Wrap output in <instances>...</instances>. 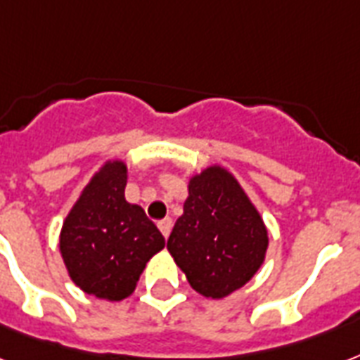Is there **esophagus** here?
Returning a JSON list of instances; mask_svg holds the SVG:
<instances>
[{
  "label": "esophagus",
  "mask_w": 360,
  "mask_h": 360,
  "mask_svg": "<svg viewBox=\"0 0 360 360\" xmlns=\"http://www.w3.org/2000/svg\"><path fill=\"white\" fill-rule=\"evenodd\" d=\"M172 226H174V221H172L169 217H166V219L158 221V229H160V232L164 238H168L169 232H172Z\"/></svg>",
  "instance_id": "34e87169"
}]
</instances>
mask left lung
<instances>
[{
    "label": "left lung",
    "mask_w": 360,
    "mask_h": 360,
    "mask_svg": "<svg viewBox=\"0 0 360 360\" xmlns=\"http://www.w3.org/2000/svg\"><path fill=\"white\" fill-rule=\"evenodd\" d=\"M268 230L229 169L210 166L188 181L183 215L168 251L205 298H224L251 281L264 262Z\"/></svg>",
    "instance_id": "obj_1"
}]
</instances>
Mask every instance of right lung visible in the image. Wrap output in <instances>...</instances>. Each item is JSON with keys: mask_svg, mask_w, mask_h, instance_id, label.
<instances>
[{"mask_svg": "<svg viewBox=\"0 0 360 360\" xmlns=\"http://www.w3.org/2000/svg\"><path fill=\"white\" fill-rule=\"evenodd\" d=\"M128 168L109 160L82 188L60 232V253L71 281L109 302L136 290L145 264L166 240L145 211L124 198Z\"/></svg>", "mask_w": 360, "mask_h": 360, "instance_id": "right-lung-1", "label": "right lung"}]
</instances>
